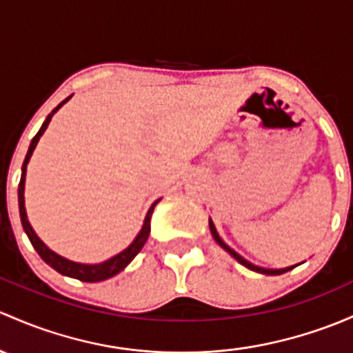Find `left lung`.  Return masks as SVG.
<instances>
[{"instance_id":"obj_1","label":"left lung","mask_w":353,"mask_h":353,"mask_svg":"<svg viewBox=\"0 0 353 353\" xmlns=\"http://www.w3.org/2000/svg\"><path fill=\"white\" fill-rule=\"evenodd\" d=\"M210 230H211V235H213V239L216 240V243L220 245L221 248H225L226 252H228L230 255H232L233 259H236V261L240 262V264L242 265H245L247 267V269H250V270H255V272H261V274H267V276H279V274H284V272H288V270H291V269H294V267H288V269H277V270H272V269H262V267H257V265H254V264H250V262L248 261H245L243 257H240L239 254H236L235 250H232V248L228 247V245H226L223 240L220 239V235H218L216 233V228H214V225H213V221L210 220Z\"/></svg>"}]
</instances>
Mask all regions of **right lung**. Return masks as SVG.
<instances>
[{"instance_id":"right-lung-1","label":"right lung","mask_w":353,"mask_h":353,"mask_svg":"<svg viewBox=\"0 0 353 353\" xmlns=\"http://www.w3.org/2000/svg\"><path fill=\"white\" fill-rule=\"evenodd\" d=\"M69 99H70V96H69V98H65L64 101H62L61 105L57 106V108L52 110V113H49V117L46 118L43 125L40 127L39 133H37V135L32 139V143H30L28 152H27V157H25L23 165H21V179H20V184H18V206H20V218H21V225H23L25 233L28 235L30 242H32L33 248L37 250V254L42 257V261H46L47 264L52 267V269H55L57 272H61L62 276L74 277V279L84 281V283H99V281H106V279H110V277L117 276L118 272H121V270H123L125 267H127L130 262L135 259V255L139 254L140 250H142L143 245H145L147 239H148V233H150V218H152V213H154L155 205L159 203V199L154 203V205L150 206V210H148L145 221H143L142 230H140V233L137 235V239L133 240V243L130 245L128 248H125L121 254L114 255V257H111L110 261L103 262V264L86 265V264H77V262H70V261H68V259H64V257H61V255L54 254L50 248L46 247V243H43L42 240H40L39 236L35 235V232H33V228L30 226L28 220H27V211H25V198H23L25 174H27V164H28L30 157H32V154H33V148L37 147V142L40 140L42 133L46 132V128L49 127V123H50V120H52V117H54L55 111L61 108V106L64 105L65 101H69Z\"/></svg>"}]
</instances>
